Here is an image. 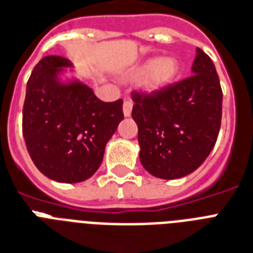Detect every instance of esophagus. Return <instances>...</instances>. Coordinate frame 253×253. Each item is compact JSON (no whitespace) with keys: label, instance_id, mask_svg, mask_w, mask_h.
<instances>
[{"label":"esophagus","instance_id":"obj_1","mask_svg":"<svg viewBox=\"0 0 253 253\" xmlns=\"http://www.w3.org/2000/svg\"><path fill=\"white\" fill-rule=\"evenodd\" d=\"M131 112H132V102L130 100H126L123 102V114H125V117H130Z\"/></svg>","mask_w":253,"mask_h":253}]
</instances>
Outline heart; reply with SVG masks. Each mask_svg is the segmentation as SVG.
Wrapping results in <instances>:
<instances>
[{
    "instance_id": "1",
    "label": "heart",
    "mask_w": 253,
    "mask_h": 253,
    "mask_svg": "<svg viewBox=\"0 0 253 253\" xmlns=\"http://www.w3.org/2000/svg\"><path fill=\"white\" fill-rule=\"evenodd\" d=\"M178 65L171 57L152 58L128 74V79L137 82L141 79V87L147 92H159L168 85L175 77Z\"/></svg>"
}]
</instances>
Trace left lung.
<instances>
[{"instance_id": "8db88e82", "label": "left lung", "mask_w": 253, "mask_h": 253, "mask_svg": "<svg viewBox=\"0 0 253 253\" xmlns=\"http://www.w3.org/2000/svg\"><path fill=\"white\" fill-rule=\"evenodd\" d=\"M132 100L148 173L176 179L198 169L214 147L222 117V89L209 55L198 48L191 77L159 92H133Z\"/></svg>"}]
</instances>
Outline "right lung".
Segmentation results:
<instances>
[{
  "instance_id": "1",
  "label": "right lung",
  "mask_w": 253,
  "mask_h": 253,
  "mask_svg": "<svg viewBox=\"0 0 253 253\" xmlns=\"http://www.w3.org/2000/svg\"><path fill=\"white\" fill-rule=\"evenodd\" d=\"M73 63L46 55L31 74L23 106L27 151L41 173L79 183L101 165L106 143L123 120L122 100L104 102L77 78L62 79Z\"/></svg>"
}]
</instances>
